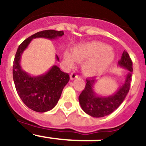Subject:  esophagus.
<instances>
[{
  "instance_id": "1",
  "label": "esophagus",
  "mask_w": 146,
  "mask_h": 146,
  "mask_svg": "<svg viewBox=\"0 0 146 146\" xmlns=\"http://www.w3.org/2000/svg\"><path fill=\"white\" fill-rule=\"evenodd\" d=\"M77 77H78V75H77V74L75 72H73L72 73H71L70 79L72 80H73L75 79V78H77Z\"/></svg>"
}]
</instances>
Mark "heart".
<instances>
[{
  "label": "heart",
  "instance_id": "heart-1",
  "mask_svg": "<svg viewBox=\"0 0 146 146\" xmlns=\"http://www.w3.org/2000/svg\"><path fill=\"white\" fill-rule=\"evenodd\" d=\"M64 59L70 66L75 60L82 61L88 59L82 66V71L86 76L94 77L104 72L113 64L115 53L106 44L99 42H91L76 47L73 54L66 52Z\"/></svg>",
  "mask_w": 146,
  "mask_h": 146
}]
</instances>
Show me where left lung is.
I'll return each mask as SVG.
<instances>
[{"instance_id": "obj_1", "label": "left lung", "mask_w": 146, "mask_h": 146, "mask_svg": "<svg viewBox=\"0 0 146 146\" xmlns=\"http://www.w3.org/2000/svg\"><path fill=\"white\" fill-rule=\"evenodd\" d=\"M118 65L129 71L123 84L118 91L111 96H98L94 91V85L96 80L87 79L84 90L79 96V102L82 110L88 115L94 118L106 116L115 111L123 102L130 88L131 80L132 62L128 52L123 51L121 60H118Z\"/></svg>"}]
</instances>
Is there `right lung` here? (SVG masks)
<instances>
[{
    "mask_svg": "<svg viewBox=\"0 0 146 146\" xmlns=\"http://www.w3.org/2000/svg\"><path fill=\"white\" fill-rule=\"evenodd\" d=\"M64 31L46 30L32 35L18 47L13 64V79L18 95L28 108L38 113L52 110L57 104L62 91L69 80V75L54 65L45 74L32 77L23 70L20 66L22 54L33 38L55 39L61 37ZM56 58L59 60L58 55Z\"/></svg>",
    "mask_w": 146,
    "mask_h": 146,
    "instance_id": "right-lung-1",
    "label": "right lung"
}]
</instances>
